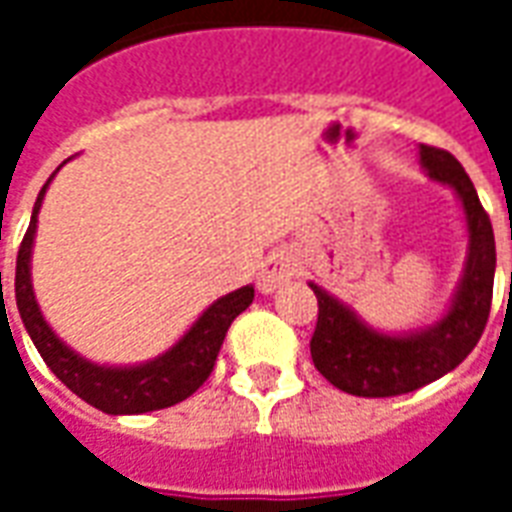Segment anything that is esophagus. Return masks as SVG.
Returning <instances> with one entry per match:
<instances>
[{"label":"esophagus","instance_id":"obj_1","mask_svg":"<svg viewBox=\"0 0 512 512\" xmlns=\"http://www.w3.org/2000/svg\"><path fill=\"white\" fill-rule=\"evenodd\" d=\"M296 274V263L288 252H271V255L263 260V266L257 271V288L260 293H274L277 288H282L290 277Z\"/></svg>","mask_w":512,"mask_h":512}]
</instances>
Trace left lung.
<instances>
[{
	"label": "left lung",
	"instance_id": "obj_1",
	"mask_svg": "<svg viewBox=\"0 0 512 512\" xmlns=\"http://www.w3.org/2000/svg\"><path fill=\"white\" fill-rule=\"evenodd\" d=\"M422 167L461 197L469 227V260L450 312L425 332L389 337L367 329L345 304L318 285V323L310 340L312 362L326 381L359 397H392L450 373L472 354L483 337L494 299V227L461 161L441 147H419Z\"/></svg>",
	"mask_w": 512,
	"mask_h": 512
}]
</instances>
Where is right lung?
<instances>
[{
    "label": "right lung",
    "mask_w": 512,
    "mask_h": 512,
    "mask_svg": "<svg viewBox=\"0 0 512 512\" xmlns=\"http://www.w3.org/2000/svg\"><path fill=\"white\" fill-rule=\"evenodd\" d=\"M46 189H49V183L40 189L38 202L32 208V222H29L27 233H24V241L18 246L16 260L18 312H21V321L27 326L29 337L38 348V354L43 356V362L49 365L51 373L60 378L62 384L71 389L73 395H79L90 406H95L98 411H106V414H145V411L175 406L180 400L194 395L211 376L230 323L255 299V288L246 285V288H238L235 293H227L219 301H213L211 307L202 312L197 323L169 348L167 354H161L147 365H93V362L73 354L71 348L51 332L49 323L43 321V315H40L38 301H35V293H32V282H29V255H32L38 211Z\"/></svg>",
    "instance_id": "1"
}]
</instances>
